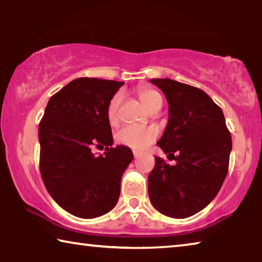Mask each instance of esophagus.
<instances>
[{
    "mask_svg": "<svg viewBox=\"0 0 262 262\" xmlns=\"http://www.w3.org/2000/svg\"><path fill=\"white\" fill-rule=\"evenodd\" d=\"M133 155H134V157L135 158H139L141 155H142V152H140V151H136V150H134V151H133Z\"/></svg>",
    "mask_w": 262,
    "mask_h": 262,
    "instance_id": "obj_1",
    "label": "esophagus"
}]
</instances>
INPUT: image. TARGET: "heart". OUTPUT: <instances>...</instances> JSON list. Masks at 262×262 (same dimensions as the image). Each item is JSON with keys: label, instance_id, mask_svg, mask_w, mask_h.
<instances>
[{"label": "heart", "instance_id": "obj_1", "mask_svg": "<svg viewBox=\"0 0 262 262\" xmlns=\"http://www.w3.org/2000/svg\"><path fill=\"white\" fill-rule=\"evenodd\" d=\"M139 97L148 111L151 110L157 103H162V96L152 89H140ZM121 103V94H115L110 100L107 106V119L111 123L118 120V110ZM158 132L154 127H142L135 125H127L117 133V141L126 147L135 150H143L148 148L157 139Z\"/></svg>", "mask_w": 262, "mask_h": 262}]
</instances>
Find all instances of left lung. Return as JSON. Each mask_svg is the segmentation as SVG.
Wrapping results in <instances>:
<instances>
[{"instance_id": "8db88e82", "label": "left lung", "mask_w": 262, "mask_h": 262, "mask_svg": "<svg viewBox=\"0 0 262 262\" xmlns=\"http://www.w3.org/2000/svg\"><path fill=\"white\" fill-rule=\"evenodd\" d=\"M150 82L161 89L168 104L167 125L157 145L177 163L168 165L155 157L148 177L149 199L162 214L186 219L220 192L229 170L231 134L223 111L201 89L170 78Z\"/></svg>"}]
</instances>
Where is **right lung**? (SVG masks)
Returning <instances> with one entry per match:
<instances>
[{"label": "right lung", "mask_w": 262, "mask_h": 262, "mask_svg": "<svg viewBox=\"0 0 262 262\" xmlns=\"http://www.w3.org/2000/svg\"><path fill=\"white\" fill-rule=\"evenodd\" d=\"M123 82L81 77L51 97L39 123L40 173L47 192L62 209L81 219L112 210L123 172L134 158L117 145L107 106ZM105 146L96 157L91 148Z\"/></svg>", "instance_id": "obj_1"}]
</instances>
